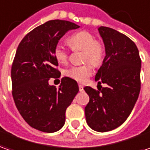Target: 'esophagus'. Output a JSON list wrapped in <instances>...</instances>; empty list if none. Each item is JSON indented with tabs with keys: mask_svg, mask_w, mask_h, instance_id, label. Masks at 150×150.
Masks as SVG:
<instances>
[{
	"mask_svg": "<svg viewBox=\"0 0 150 150\" xmlns=\"http://www.w3.org/2000/svg\"><path fill=\"white\" fill-rule=\"evenodd\" d=\"M79 89H80V91H82L84 90V86L82 85H79Z\"/></svg>",
	"mask_w": 150,
	"mask_h": 150,
	"instance_id": "34e87169",
	"label": "esophagus"
}]
</instances>
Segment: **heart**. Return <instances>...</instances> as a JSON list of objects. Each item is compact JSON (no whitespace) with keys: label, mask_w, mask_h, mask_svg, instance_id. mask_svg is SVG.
Here are the masks:
<instances>
[{"label":"heart","mask_w":150,"mask_h":150,"mask_svg":"<svg viewBox=\"0 0 150 150\" xmlns=\"http://www.w3.org/2000/svg\"><path fill=\"white\" fill-rule=\"evenodd\" d=\"M68 43L73 50H83L84 62L90 63L81 66H73L66 70V75L78 82L83 83L92 74V65L100 66L105 57V49L100 41L96 40L95 36L89 31H80L72 35L68 39ZM54 54L57 61L61 64H66L69 60V54L67 50L61 45H56Z\"/></svg>","instance_id":"heart-1"}]
</instances>
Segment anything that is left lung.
<instances>
[{
    "mask_svg": "<svg viewBox=\"0 0 150 150\" xmlns=\"http://www.w3.org/2000/svg\"><path fill=\"white\" fill-rule=\"evenodd\" d=\"M105 57L96 75L99 91L85 86L90 97L85 108L88 125L98 132L120 126L130 115L140 91L141 59L134 42L114 29L100 26ZM102 83L106 87H102Z\"/></svg>",
    "mask_w": 150,
    "mask_h": 150,
    "instance_id": "1",
    "label": "left lung"
}]
</instances>
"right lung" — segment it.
<instances>
[{"label": "right lung", "instance_id": "add662e5", "mask_svg": "<svg viewBox=\"0 0 150 150\" xmlns=\"http://www.w3.org/2000/svg\"><path fill=\"white\" fill-rule=\"evenodd\" d=\"M76 24L52 20L29 32L16 50L11 66L12 96L25 121L45 133L59 130L65 121V111L79 91L75 80L63 77L59 88L49 85L59 78L54 50L67 31L79 28Z\"/></svg>", "mask_w": 150, "mask_h": 150}]
</instances>
